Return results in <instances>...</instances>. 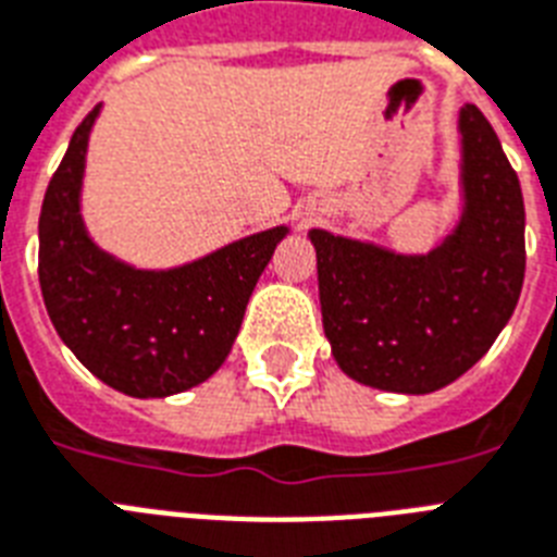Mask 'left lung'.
I'll return each mask as SVG.
<instances>
[{"instance_id": "1", "label": "left lung", "mask_w": 557, "mask_h": 557, "mask_svg": "<svg viewBox=\"0 0 557 557\" xmlns=\"http://www.w3.org/2000/svg\"><path fill=\"white\" fill-rule=\"evenodd\" d=\"M462 212L425 256L310 230L324 336L350 380L431 394L469 371L515 313L527 273V215L495 128L466 102Z\"/></svg>"}]
</instances>
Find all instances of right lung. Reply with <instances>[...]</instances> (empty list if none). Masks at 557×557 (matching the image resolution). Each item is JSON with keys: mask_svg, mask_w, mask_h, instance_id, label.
Returning <instances> with one entry per match:
<instances>
[{"mask_svg": "<svg viewBox=\"0 0 557 557\" xmlns=\"http://www.w3.org/2000/svg\"><path fill=\"white\" fill-rule=\"evenodd\" d=\"M100 106L71 137L39 212V287L60 339L109 388L172 397L224 364L258 275L287 226L247 235L209 256L137 270L100 250L79 215L88 135Z\"/></svg>", "mask_w": 557, "mask_h": 557, "instance_id": "add662e5", "label": "right lung"}]
</instances>
